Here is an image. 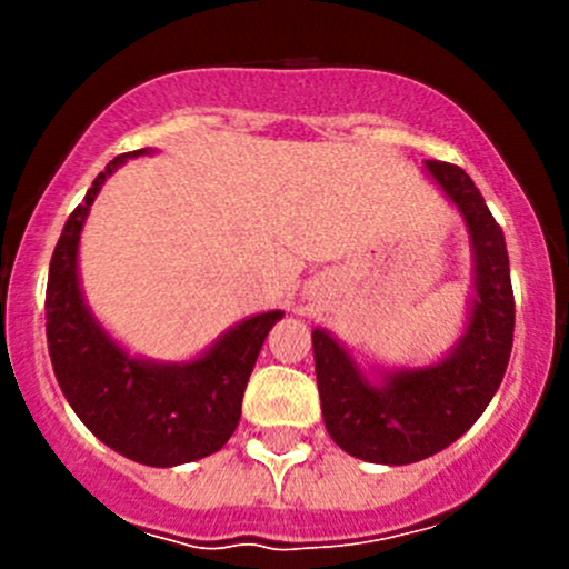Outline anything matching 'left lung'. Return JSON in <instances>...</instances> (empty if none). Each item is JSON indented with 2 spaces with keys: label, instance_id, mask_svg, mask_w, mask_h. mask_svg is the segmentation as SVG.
<instances>
[{
  "label": "left lung",
  "instance_id": "8db88e82",
  "mask_svg": "<svg viewBox=\"0 0 569 569\" xmlns=\"http://www.w3.org/2000/svg\"><path fill=\"white\" fill-rule=\"evenodd\" d=\"M427 170L460 209L473 244L476 297L457 347L440 363L375 382L330 332H311L327 432L347 455L377 465L427 460L462 438L496 396L512 352L515 295L501 226L462 168L427 162Z\"/></svg>",
  "mask_w": 569,
  "mask_h": 569
}]
</instances>
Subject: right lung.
<instances>
[{
	"mask_svg": "<svg viewBox=\"0 0 569 569\" xmlns=\"http://www.w3.org/2000/svg\"><path fill=\"white\" fill-rule=\"evenodd\" d=\"M142 153L148 148L114 157L68 217L46 283V341L68 405L101 443L140 465L173 468L228 443L263 338L283 311L244 319L189 363L131 358L109 338L79 289V237L101 183Z\"/></svg>",
	"mask_w": 569,
	"mask_h": 569,
	"instance_id": "obj_1",
	"label": "right lung"
}]
</instances>
